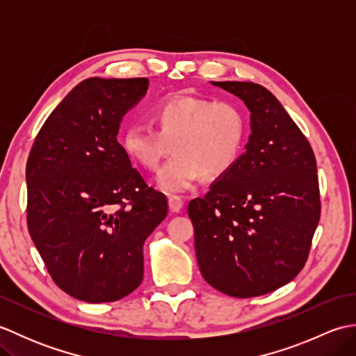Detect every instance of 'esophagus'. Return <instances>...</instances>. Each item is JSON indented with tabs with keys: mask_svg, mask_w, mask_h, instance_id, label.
Returning a JSON list of instances; mask_svg holds the SVG:
<instances>
[{
	"mask_svg": "<svg viewBox=\"0 0 356 356\" xmlns=\"http://www.w3.org/2000/svg\"><path fill=\"white\" fill-rule=\"evenodd\" d=\"M168 208L171 213H179V211L184 208V200L177 197V195H171L168 199Z\"/></svg>",
	"mask_w": 356,
	"mask_h": 356,
	"instance_id": "obj_1",
	"label": "esophagus"
}]
</instances>
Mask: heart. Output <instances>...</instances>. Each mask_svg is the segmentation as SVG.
<instances>
[{
	"label": "heart",
	"instance_id": "1",
	"mask_svg": "<svg viewBox=\"0 0 356 356\" xmlns=\"http://www.w3.org/2000/svg\"><path fill=\"white\" fill-rule=\"evenodd\" d=\"M157 127L131 124L120 134V145L131 161L145 170H156V186L166 194H179L205 179L226 176L243 154L248 120L237 104L177 96L157 104L153 110Z\"/></svg>",
	"mask_w": 356,
	"mask_h": 356
}]
</instances>
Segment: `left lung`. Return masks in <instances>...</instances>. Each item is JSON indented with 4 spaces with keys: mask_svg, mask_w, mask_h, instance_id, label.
<instances>
[{
    "mask_svg": "<svg viewBox=\"0 0 356 356\" xmlns=\"http://www.w3.org/2000/svg\"><path fill=\"white\" fill-rule=\"evenodd\" d=\"M243 101L251 134L237 165L188 205L195 257L207 283L251 298L289 283L303 269L320 220L314 151L269 90L211 81Z\"/></svg>",
    "mask_w": 356,
    "mask_h": 356,
    "instance_id": "1",
    "label": "left lung"
}]
</instances>
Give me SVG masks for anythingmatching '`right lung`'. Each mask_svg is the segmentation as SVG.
<instances>
[{"label": "right lung", "instance_id": "add662e5", "mask_svg": "<svg viewBox=\"0 0 356 356\" xmlns=\"http://www.w3.org/2000/svg\"><path fill=\"white\" fill-rule=\"evenodd\" d=\"M148 79L88 78L51 111L30 151L27 225L50 275L87 303L142 283L143 243L168 213L118 142Z\"/></svg>", "mask_w": 356, "mask_h": 356}]
</instances>
